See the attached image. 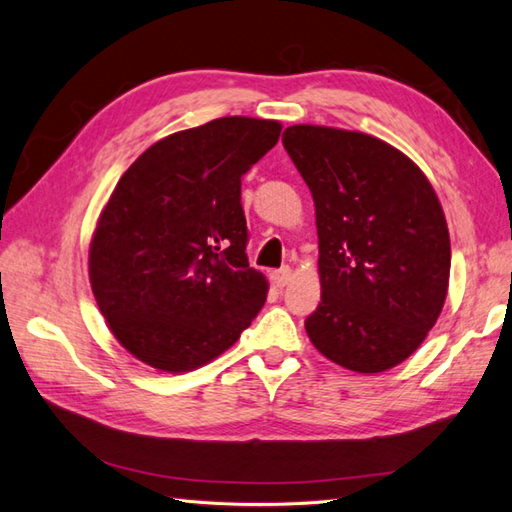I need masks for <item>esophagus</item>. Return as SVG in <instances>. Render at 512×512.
I'll use <instances>...</instances> for the list:
<instances>
[{
    "label": "esophagus",
    "instance_id": "34e87169",
    "mask_svg": "<svg viewBox=\"0 0 512 512\" xmlns=\"http://www.w3.org/2000/svg\"><path fill=\"white\" fill-rule=\"evenodd\" d=\"M289 280H291V267H282V269H278V271H274V274H271V282H274L276 287H287L289 285Z\"/></svg>",
    "mask_w": 512,
    "mask_h": 512
}]
</instances>
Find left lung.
<instances>
[{
	"instance_id": "8db88e82",
	"label": "left lung",
	"mask_w": 512,
	"mask_h": 512,
	"mask_svg": "<svg viewBox=\"0 0 512 512\" xmlns=\"http://www.w3.org/2000/svg\"><path fill=\"white\" fill-rule=\"evenodd\" d=\"M282 144L315 203L322 300L306 335L346 370L399 366L425 342L449 289L436 190L410 157L368 133L293 124Z\"/></svg>"
}]
</instances>
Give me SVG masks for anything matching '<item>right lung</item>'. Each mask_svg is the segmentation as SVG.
<instances>
[{"label":"right lung","mask_w":512,"mask_h":512,"mask_svg":"<svg viewBox=\"0 0 512 512\" xmlns=\"http://www.w3.org/2000/svg\"><path fill=\"white\" fill-rule=\"evenodd\" d=\"M282 124L210 120L149 146L113 188L89 243V285L109 331L157 372L206 366L267 300L249 267L241 177Z\"/></svg>","instance_id":"add662e5"}]
</instances>
